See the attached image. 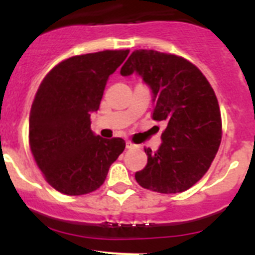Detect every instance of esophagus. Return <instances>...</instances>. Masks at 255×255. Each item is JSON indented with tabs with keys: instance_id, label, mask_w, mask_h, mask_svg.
<instances>
[{
	"instance_id": "34e87169",
	"label": "esophagus",
	"mask_w": 255,
	"mask_h": 255,
	"mask_svg": "<svg viewBox=\"0 0 255 255\" xmlns=\"http://www.w3.org/2000/svg\"><path fill=\"white\" fill-rule=\"evenodd\" d=\"M136 147H138V145H135V144H132L130 140L126 141V148H128V149H134V148H136Z\"/></svg>"
}]
</instances>
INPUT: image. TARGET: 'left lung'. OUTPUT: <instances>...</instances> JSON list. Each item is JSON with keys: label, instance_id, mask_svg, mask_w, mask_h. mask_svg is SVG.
I'll return each instance as SVG.
<instances>
[{"label": "left lung", "instance_id": "1", "mask_svg": "<svg viewBox=\"0 0 255 255\" xmlns=\"http://www.w3.org/2000/svg\"><path fill=\"white\" fill-rule=\"evenodd\" d=\"M138 74L150 88L153 120L167 124L157 152L145 149L147 166L135 173L140 186L175 194L204 176L222 136L216 94L199 69L185 58L153 49H136L120 74Z\"/></svg>", "mask_w": 255, "mask_h": 255}]
</instances>
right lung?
I'll return each instance as SVG.
<instances>
[{
	"label": "right lung",
	"instance_id": "obj_1",
	"mask_svg": "<svg viewBox=\"0 0 255 255\" xmlns=\"http://www.w3.org/2000/svg\"><path fill=\"white\" fill-rule=\"evenodd\" d=\"M129 49L102 51L62 61L40 83L29 116V144L47 182L66 195H83L105 182L125 149L121 138L91 130L107 80Z\"/></svg>",
	"mask_w": 255,
	"mask_h": 255
}]
</instances>
